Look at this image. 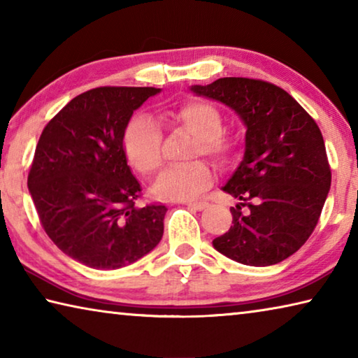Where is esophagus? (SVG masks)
Listing matches in <instances>:
<instances>
[{
  "label": "esophagus",
  "instance_id": "1",
  "mask_svg": "<svg viewBox=\"0 0 358 358\" xmlns=\"http://www.w3.org/2000/svg\"><path fill=\"white\" fill-rule=\"evenodd\" d=\"M186 205L192 210H203V208H207L208 203L202 202V201H189V202H186Z\"/></svg>",
  "mask_w": 358,
  "mask_h": 358
}]
</instances>
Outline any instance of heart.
Instances as JSON below:
<instances>
[{"label": "heart", "instance_id": "obj_1", "mask_svg": "<svg viewBox=\"0 0 358 358\" xmlns=\"http://www.w3.org/2000/svg\"><path fill=\"white\" fill-rule=\"evenodd\" d=\"M157 123L169 128H180L194 136L191 157L207 156L220 167H227L238 155L234 138L224 136V121L215 106L203 101H189L186 104L161 112ZM162 134L157 124L147 115H137L126 126L123 151L129 166L143 177L153 175L162 162ZM211 169L205 161L169 167L156 178L153 194L162 201H183L196 197L211 183Z\"/></svg>", "mask_w": 358, "mask_h": 358}]
</instances>
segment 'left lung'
I'll list each match as a JSON object with an SVG mask.
<instances>
[{
    "label": "left lung",
    "instance_id": "obj_1",
    "mask_svg": "<svg viewBox=\"0 0 358 358\" xmlns=\"http://www.w3.org/2000/svg\"><path fill=\"white\" fill-rule=\"evenodd\" d=\"M191 90L234 108L248 128L243 161L222 187L240 203L230 208L232 226L213 246L245 265L282 262L310 238L330 189L322 132L270 82L224 77Z\"/></svg>",
    "mask_w": 358,
    "mask_h": 358
}]
</instances>
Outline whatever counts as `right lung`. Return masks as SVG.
Masks as SVG:
<instances>
[{
    "instance_id": "add662e5",
    "label": "right lung",
    "mask_w": 358,
    "mask_h": 358,
    "mask_svg": "<svg viewBox=\"0 0 358 358\" xmlns=\"http://www.w3.org/2000/svg\"><path fill=\"white\" fill-rule=\"evenodd\" d=\"M153 87H99L48 121L28 173L39 221L53 243L96 270L134 264L159 243L166 205L136 207L142 187L126 161L123 134Z\"/></svg>"
}]
</instances>
